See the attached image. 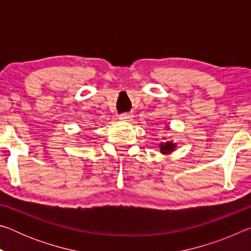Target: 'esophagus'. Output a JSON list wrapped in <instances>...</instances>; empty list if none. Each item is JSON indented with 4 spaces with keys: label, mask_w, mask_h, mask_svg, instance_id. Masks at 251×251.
<instances>
[{
    "label": "esophagus",
    "mask_w": 251,
    "mask_h": 251,
    "mask_svg": "<svg viewBox=\"0 0 251 251\" xmlns=\"http://www.w3.org/2000/svg\"><path fill=\"white\" fill-rule=\"evenodd\" d=\"M131 120H133V115H129V114H123V115L120 116V121L122 122L129 123Z\"/></svg>",
    "instance_id": "esophagus-1"
}]
</instances>
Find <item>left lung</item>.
I'll return each mask as SVG.
<instances>
[{"mask_svg":"<svg viewBox=\"0 0 251 251\" xmlns=\"http://www.w3.org/2000/svg\"><path fill=\"white\" fill-rule=\"evenodd\" d=\"M164 127L166 129H171V128H169V126H167V125H165ZM158 146H159V152H160V154L169 155V154H172V152L176 150L177 144L174 143V141H171V139H165L164 142H160L159 143Z\"/></svg>","mask_w":251,"mask_h":251,"instance_id":"left-lung-1","label":"left lung"}]
</instances>
